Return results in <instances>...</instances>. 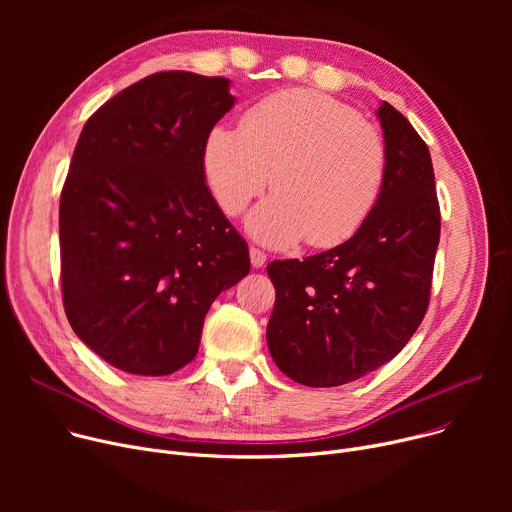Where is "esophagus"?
Here are the masks:
<instances>
[{
    "label": "esophagus",
    "mask_w": 512,
    "mask_h": 512,
    "mask_svg": "<svg viewBox=\"0 0 512 512\" xmlns=\"http://www.w3.org/2000/svg\"><path fill=\"white\" fill-rule=\"evenodd\" d=\"M249 255H251L253 267H263L265 261H267V255H265L263 251H259L257 247H251V249H249Z\"/></svg>",
    "instance_id": "34e87169"
}]
</instances>
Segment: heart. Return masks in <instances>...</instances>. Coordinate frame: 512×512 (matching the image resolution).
Returning a JSON list of instances; mask_svg holds the SVG:
<instances>
[{
    "label": "heart",
    "instance_id": "1",
    "mask_svg": "<svg viewBox=\"0 0 512 512\" xmlns=\"http://www.w3.org/2000/svg\"><path fill=\"white\" fill-rule=\"evenodd\" d=\"M203 172L228 215L270 184L278 188L247 218V232L263 245L290 247L307 238L311 247H334L378 205L388 151L380 130L353 107L290 89L253 105L242 128L215 124L203 143Z\"/></svg>",
    "mask_w": 512,
    "mask_h": 512
}]
</instances>
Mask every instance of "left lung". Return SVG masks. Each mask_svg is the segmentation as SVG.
Listing matches in <instances>:
<instances>
[{
    "label": "left lung",
    "instance_id": "obj_1",
    "mask_svg": "<svg viewBox=\"0 0 512 512\" xmlns=\"http://www.w3.org/2000/svg\"><path fill=\"white\" fill-rule=\"evenodd\" d=\"M388 172L378 205L342 245L267 265L276 288L267 348L290 380L355 382L394 359L419 328L432 290L440 207L429 149L382 101Z\"/></svg>",
    "mask_w": 512,
    "mask_h": 512
}]
</instances>
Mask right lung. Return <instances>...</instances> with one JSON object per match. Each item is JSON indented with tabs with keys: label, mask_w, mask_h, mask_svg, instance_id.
<instances>
[{
	"label": "right lung",
	"mask_w": 512,
	"mask_h": 512,
	"mask_svg": "<svg viewBox=\"0 0 512 512\" xmlns=\"http://www.w3.org/2000/svg\"><path fill=\"white\" fill-rule=\"evenodd\" d=\"M234 101L224 76L157 72L103 103L78 137L60 199L64 309L126 373L191 363L211 303L251 270L203 172L207 132Z\"/></svg>",
	"instance_id": "1"
}]
</instances>
